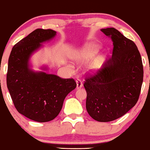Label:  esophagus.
Listing matches in <instances>:
<instances>
[{
  "label": "esophagus",
  "mask_w": 150,
  "mask_h": 150,
  "mask_svg": "<svg viewBox=\"0 0 150 150\" xmlns=\"http://www.w3.org/2000/svg\"><path fill=\"white\" fill-rule=\"evenodd\" d=\"M76 85H77V89H79V88H81L83 87V83H82L81 79H78L76 80Z\"/></svg>",
  "instance_id": "obj_1"
}]
</instances>
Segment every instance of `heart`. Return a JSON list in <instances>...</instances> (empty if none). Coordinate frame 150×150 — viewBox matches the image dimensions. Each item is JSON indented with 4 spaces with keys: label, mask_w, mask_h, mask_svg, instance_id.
I'll return each instance as SVG.
<instances>
[{
    "label": "heart",
    "mask_w": 150,
    "mask_h": 150,
    "mask_svg": "<svg viewBox=\"0 0 150 150\" xmlns=\"http://www.w3.org/2000/svg\"><path fill=\"white\" fill-rule=\"evenodd\" d=\"M98 52V48L96 46H89L85 47L83 50L79 51L76 54V59L81 61H89L96 56ZM104 59V56H101L98 57L93 61V63L90 65L89 68L91 69H96L100 67L103 63Z\"/></svg>",
    "instance_id": "1"
}]
</instances>
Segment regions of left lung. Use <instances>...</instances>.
<instances>
[{"instance_id": "obj_1", "label": "left lung", "mask_w": 150, "mask_h": 150, "mask_svg": "<svg viewBox=\"0 0 150 150\" xmlns=\"http://www.w3.org/2000/svg\"><path fill=\"white\" fill-rule=\"evenodd\" d=\"M112 42V57L97 71L86 74V108L93 120L111 122L138 101L143 80L142 59L133 41L115 28L101 30Z\"/></svg>"}]
</instances>
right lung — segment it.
<instances>
[{
  "instance_id": "right-lung-1",
  "label": "right lung",
  "mask_w": 150,
  "mask_h": 150,
  "mask_svg": "<svg viewBox=\"0 0 150 150\" xmlns=\"http://www.w3.org/2000/svg\"><path fill=\"white\" fill-rule=\"evenodd\" d=\"M55 35L52 29H35L14 45L8 61L7 86L14 106L20 114L38 122L54 120L65 97L76 87L73 79L33 72L28 67L31 53Z\"/></svg>"
}]
</instances>
